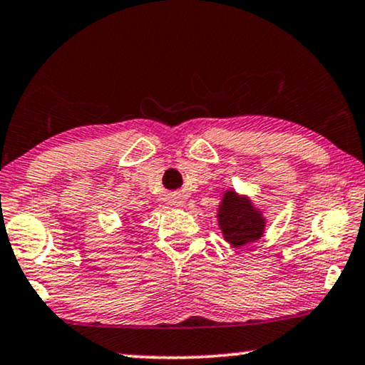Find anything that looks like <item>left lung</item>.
<instances>
[{
	"label": "left lung",
	"mask_w": 365,
	"mask_h": 365,
	"mask_svg": "<svg viewBox=\"0 0 365 365\" xmlns=\"http://www.w3.org/2000/svg\"><path fill=\"white\" fill-rule=\"evenodd\" d=\"M217 218L223 239L235 249L257 242L265 233L267 220L260 208H257L249 197L239 195L232 188L223 193Z\"/></svg>",
	"instance_id": "8db88e82"
}]
</instances>
